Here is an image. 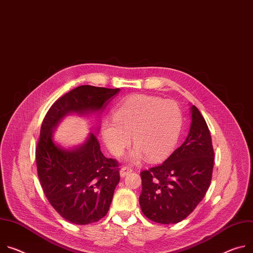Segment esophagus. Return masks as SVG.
Listing matches in <instances>:
<instances>
[{"instance_id":"34e87169","label":"esophagus","mask_w":253,"mask_h":253,"mask_svg":"<svg viewBox=\"0 0 253 253\" xmlns=\"http://www.w3.org/2000/svg\"><path fill=\"white\" fill-rule=\"evenodd\" d=\"M131 171H132L131 168H129V167H123V168L120 169V175H121L122 177H124L125 175H127V174L130 173Z\"/></svg>"}]
</instances>
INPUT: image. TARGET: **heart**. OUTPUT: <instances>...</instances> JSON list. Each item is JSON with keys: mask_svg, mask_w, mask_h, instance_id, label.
Wrapping results in <instances>:
<instances>
[{"mask_svg": "<svg viewBox=\"0 0 253 253\" xmlns=\"http://www.w3.org/2000/svg\"><path fill=\"white\" fill-rule=\"evenodd\" d=\"M182 125L178 105L170 100L134 95L113 110V121L102 124V136L110 152L120 156L130 145L132 136L134 162L142 155L149 163L166 159L173 150Z\"/></svg>", "mask_w": 253, "mask_h": 253, "instance_id": "1", "label": "heart"}]
</instances>
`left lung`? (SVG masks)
I'll return each instance as SVG.
<instances>
[{
  "label": "left lung",
  "instance_id": "obj_1",
  "mask_svg": "<svg viewBox=\"0 0 253 253\" xmlns=\"http://www.w3.org/2000/svg\"><path fill=\"white\" fill-rule=\"evenodd\" d=\"M186 141L166 162L140 172L139 204L149 220L174 224L187 218L208 191L214 167L210 130L197 107Z\"/></svg>",
  "mask_w": 253,
  "mask_h": 253
}]
</instances>
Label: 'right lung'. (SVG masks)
<instances>
[{
    "label": "right lung",
    "instance_id": "1",
    "mask_svg": "<svg viewBox=\"0 0 253 253\" xmlns=\"http://www.w3.org/2000/svg\"><path fill=\"white\" fill-rule=\"evenodd\" d=\"M119 90L80 85L55 101L43 119L35 150L40 185L55 211L71 223L86 225L106 216L120 169L116 159L104 156L93 133L79 148L66 150L53 142V129L68 113L105 109Z\"/></svg>",
    "mask_w": 253,
    "mask_h": 253
}]
</instances>
